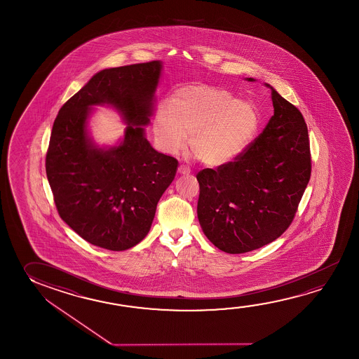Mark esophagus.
I'll return each instance as SVG.
<instances>
[{
	"mask_svg": "<svg viewBox=\"0 0 359 359\" xmlns=\"http://www.w3.org/2000/svg\"><path fill=\"white\" fill-rule=\"evenodd\" d=\"M177 171H179V174H182V175H189V174H190V169H189V166H187V165H180Z\"/></svg>",
	"mask_w": 359,
	"mask_h": 359,
	"instance_id": "obj_1",
	"label": "esophagus"
}]
</instances>
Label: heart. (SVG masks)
<instances>
[{
    "label": "heart",
    "mask_w": 359,
    "mask_h": 359,
    "mask_svg": "<svg viewBox=\"0 0 359 359\" xmlns=\"http://www.w3.org/2000/svg\"><path fill=\"white\" fill-rule=\"evenodd\" d=\"M260 125L258 109L236 100L228 90L189 86L170 102H163L154 116V134L166 153L177 154L188 142L195 158L222 165L239 156L252 142Z\"/></svg>",
    "instance_id": "b5f03b06"
}]
</instances>
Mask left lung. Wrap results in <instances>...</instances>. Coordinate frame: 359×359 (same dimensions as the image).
Wrapping results in <instances>:
<instances>
[{
	"instance_id": "8db88e82",
	"label": "left lung",
	"mask_w": 359,
	"mask_h": 359,
	"mask_svg": "<svg viewBox=\"0 0 359 359\" xmlns=\"http://www.w3.org/2000/svg\"><path fill=\"white\" fill-rule=\"evenodd\" d=\"M269 88L274 115L263 133L233 161L196 175L200 225L206 238L225 253H248L282 236L311 179L306 120L293 104Z\"/></svg>"
}]
</instances>
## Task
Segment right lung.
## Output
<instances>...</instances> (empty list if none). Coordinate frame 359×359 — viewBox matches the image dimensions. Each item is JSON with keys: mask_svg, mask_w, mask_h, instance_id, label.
Instances as JSON below:
<instances>
[{"mask_svg": "<svg viewBox=\"0 0 359 359\" xmlns=\"http://www.w3.org/2000/svg\"><path fill=\"white\" fill-rule=\"evenodd\" d=\"M161 64L106 69L66 101L53 123L46 175L61 219L96 247L121 252L147 236L177 160L158 153L144 136ZM110 103L130 126L118 147L102 151L86 134L89 107ZM137 126L135 128V126Z\"/></svg>", "mask_w": 359, "mask_h": 359, "instance_id": "1", "label": "right lung"}]
</instances>
